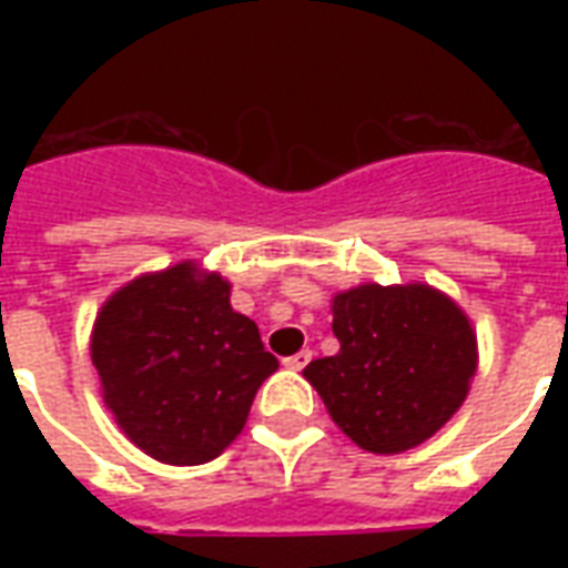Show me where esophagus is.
<instances>
[{
    "instance_id": "obj_1",
    "label": "esophagus",
    "mask_w": 568,
    "mask_h": 568,
    "mask_svg": "<svg viewBox=\"0 0 568 568\" xmlns=\"http://www.w3.org/2000/svg\"><path fill=\"white\" fill-rule=\"evenodd\" d=\"M310 358H313V353H310V349H301V353H295V356L283 358V365L292 371H301V368H307Z\"/></svg>"
}]
</instances>
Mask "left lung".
Returning <instances> with one entry per match:
<instances>
[{"label": "left lung", "mask_w": 568, "mask_h": 568, "mask_svg": "<svg viewBox=\"0 0 568 568\" xmlns=\"http://www.w3.org/2000/svg\"><path fill=\"white\" fill-rule=\"evenodd\" d=\"M337 356L304 377L346 438L368 453H405L463 407L477 371L465 310L426 283H362L332 297Z\"/></svg>", "instance_id": "obj_1"}]
</instances>
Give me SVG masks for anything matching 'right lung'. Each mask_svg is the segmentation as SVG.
I'll return each instance as SVG.
<instances>
[{
    "mask_svg": "<svg viewBox=\"0 0 568 568\" xmlns=\"http://www.w3.org/2000/svg\"><path fill=\"white\" fill-rule=\"evenodd\" d=\"M100 393L118 428L166 465H203L231 447L280 362L231 307L222 273L179 261L109 295L91 332Z\"/></svg>",
    "mask_w": 568,
    "mask_h": 568,
    "instance_id": "obj_1",
    "label": "right lung"
}]
</instances>
